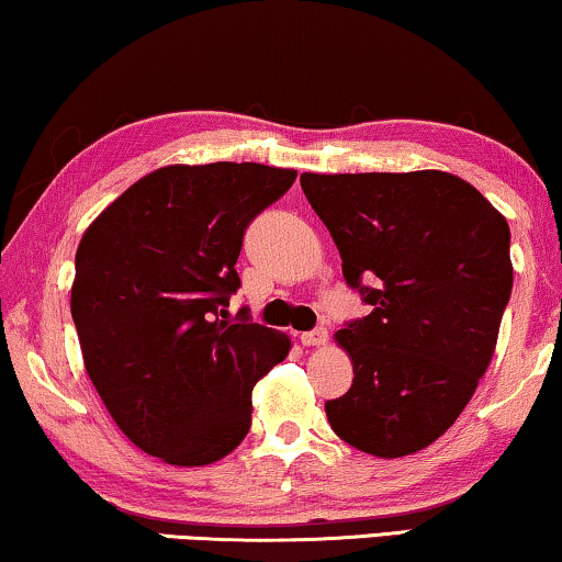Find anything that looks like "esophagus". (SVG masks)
I'll return each mask as SVG.
<instances>
[{
  "label": "esophagus",
  "mask_w": 562,
  "mask_h": 562,
  "mask_svg": "<svg viewBox=\"0 0 562 562\" xmlns=\"http://www.w3.org/2000/svg\"><path fill=\"white\" fill-rule=\"evenodd\" d=\"M300 341H303V346H323L328 341V330L323 326L313 328V330H305V334L300 336Z\"/></svg>",
  "instance_id": "34e87169"
}]
</instances>
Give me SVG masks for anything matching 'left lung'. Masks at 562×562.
<instances>
[{"mask_svg":"<svg viewBox=\"0 0 562 562\" xmlns=\"http://www.w3.org/2000/svg\"><path fill=\"white\" fill-rule=\"evenodd\" d=\"M300 186L371 311L336 334L353 384L326 402L330 428L363 453H415L456 423L494 357L512 295L507 218L440 170L303 172Z\"/></svg>","mask_w":562,"mask_h":562,"instance_id":"obj_1","label":"left lung"}]
</instances>
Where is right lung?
I'll use <instances>...</instances> for the list:
<instances>
[{"mask_svg": "<svg viewBox=\"0 0 562 562\" xmlns=\"http://www.w3.org/2000/svg\"><path fill=\"white\" fill-rule=\"evenodd\" d=\"M295 178L259 162L170 165L126 188L78 244L70 313L86 371L145 453L205 465L249 432L251 390L290 338L226 307L244 232Z\"/></svg>", "mask_w": 562, "mask_h": 562, "instance_id": "right-lung-1", "label": "right lung"}]
</instances>
